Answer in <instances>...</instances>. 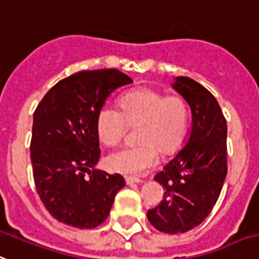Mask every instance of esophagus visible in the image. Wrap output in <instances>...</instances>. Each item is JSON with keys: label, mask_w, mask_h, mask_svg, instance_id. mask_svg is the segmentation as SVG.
I'll use <instances>...</instances> for the list:
<instances>
[{"label": "esophagus", "mask_w": 259, "mask_h": 259, "mask_svg": "<svg viewBox=\"0 0 259 259\" xmlns=\"http://www.w3.org/2000/svg\"><path fill=\"white\" fill-rule=\"evenodd\" d=\"M125 182L126 185H134V184H140L141 180L137 177H130V176H127V177H125Z\"/></svg>", "instance_id": "obj_1"}]
</instances>
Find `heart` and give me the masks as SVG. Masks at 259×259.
Segmentation results:
<instances>
[{
  "label": "heart",
  "mask_w": 259,
  "mask_h": 259,
  "mask_svg": "<svg viewBox=\"0 0 259 259\" xmlns=\"http://www.w3.org/2000/svg\"><path fill=\"white\" fill-rule=\"evenodd\" d=\"M118 110L104 105L98 110L96 129L108 146L119 144L127 126H138L136 146L119 149L106 158L109 170L142 174L157 165L159 151L170 154L184 142L189 126V106L181 96H163L151 88H138L123 94Z\"/></svg>",
  "instance_id": "obj_1"
}]
</instances>
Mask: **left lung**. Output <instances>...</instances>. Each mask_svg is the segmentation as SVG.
<instances>
[{"label":"left lung","instance_id":"left-lung-1","mask_svg":"<svg viewBox=\"0 0 259 259\" xmlns=\"http://www.w3.org/2000/svg\"><path fill=\"white\" fill-rule=\"evenodd\" d=\"M173 88L190 106L193 121L188 144L154 177L165 193L158 206L148 210V220L167 234L202 224L228 174V125L215 97L189 77H177Z\"/></svg>","mask_w":259,"mask_h":259}]
</instances>
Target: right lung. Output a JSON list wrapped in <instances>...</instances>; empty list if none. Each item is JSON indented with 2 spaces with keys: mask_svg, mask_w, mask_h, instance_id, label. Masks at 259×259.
Masks as SVG:
<instances>
[{
  "mask_svg": "<svg viewBox=\"0 0 259 259\" xmlns=\"http://www.w3.org/2000/svg\"><path fill=\"white\" fill-rule=\"evenodd\" d=\"M132 82L117 69L78 71L57 82L35 109L33 177L42 203L58 222L96 228L125 186L122 176L94 169L101 155L96 118L108 97Z\"/></svg>",
  "mask_w": 259,
  "mask_h": 259,
  "instance_id": "1",
  "label": "right lung"
}]
</instances>
